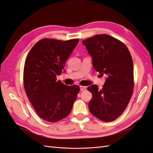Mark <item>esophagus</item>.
I'll use <instances>...</instances> for the list:
<instances>
[{"label": "esophagus", "mask_w": 153, "mask_h": 153, "mask_svg": "<svg viewBox=\"0 0 153 153\" xmlns=\"http://www.w3.org/2000/svg\"><path fill=\"white\" fill-rule=\"evenodd\" d=\"M85 90H87V87H85V86H80V91H84Z\"/></svg>", "instance_id": "esophagus-1"}]
</instances>
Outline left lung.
I'll return each mask as SVG.
<instances>
[{"label":"left lung","instance_id":"8db88e82","mask_svg":"<svg viewBox=\"0 0 153 153\" xmlns=\"http://www.w3.org/2000/svg\"><path fill=\"white\" fill-rule=\"evenodd\" d=\"M92 57L93 67L106 76L103 88L92 85L87 88L92 97L90 112L104 121L117 119L126 108L134 88L133 62L123 42L108 35H97L82 42Z\"/></svg>","mask_w":153,"mask_h":153}]
</instances>
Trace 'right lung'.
Returning <instances> with one entry per match:
<instances>
[{
    "label": "right lung",
    "instance_id": "1",
    "mask_svg": "<svg viewBox=\"0 0 153 153\" xmlns=\"http://www.w3.org/2000/svg\"><path fill=\"white\" fill-rule=\"evenodd\" d=\"M79 40L43 39L31 49L24 68V87L35 111L42 119L56 122L67 116L79 87L57 81Z\"/></svg>",
    "mask_w": 153,
    "mask_h": 153
}]
</instances>
